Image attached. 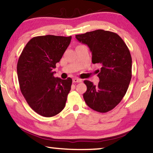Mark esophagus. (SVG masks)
Returning a JSON list of instances; mask_svg holds the SVG:
<instances>
[{"label":"esophagus","mask_w":153,"mask_h":153,"mask_svg":"<svg viewBox=\"0 0 153 153\" xmlns=\"http://www.w3.org/2000/svg\"><path fill=\"white\" fill-rule=\"evenodd\" d=\"M73 82L75 83H79V82H81L82 79L79 78H74L73 79Z\"/></svg>","instance_id":"obj_1"}]
</instances>
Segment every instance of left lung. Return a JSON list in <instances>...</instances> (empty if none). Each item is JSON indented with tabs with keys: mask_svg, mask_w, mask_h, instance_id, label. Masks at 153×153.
I'll use <instances>...</instances> for the list:
<instances>
[{
	"mask_svg": "<svg viewBox=\"0 0 153 153\" xmlns=\"http://www.w3.org/2000/svg\"><path fill=\"white\" fill-rule=\"evenodd\" d=\"M76 38L89 47L93 64L101 66L97 70V85L84 81L87 86L84 101L93 110L108 112L122 101L131 82L132 58L128 48L119 35L103 29L78 34Z\"/></svg>",
	"mask_w": 153,
	"mask_h": 153,
	"instance_id": "1",
	"label": "left lung"
}]
</instances>
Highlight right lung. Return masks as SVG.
<instances>
[{
	"label": "right lung",
	"mask_w": 153,
	"mask_h": 153,
	"mask_svg": "<svg viewBox=\"0 0 153 153\" xmlns=\"http://www.w3.org/2000/svg\"><path fill=\"white\" fill-rule=\"evenodd\" d=\"M71 36L33 37L22 50L17 64L20 91L27 104L43 117H50L65 108L72 79L55 77L53 69L69 46Z\"/></svg>",
	"instance_id": "obj_1"
}]
</instances>
